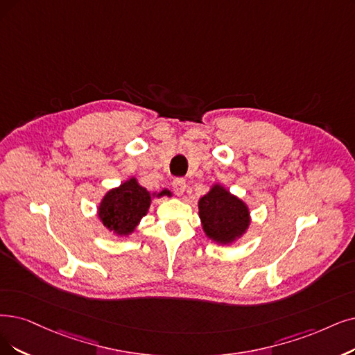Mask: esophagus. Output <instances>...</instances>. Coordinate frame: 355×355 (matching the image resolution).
Wrapping results in <instances>:
<instances>
[{
  "mask_svg": "<svg viewBox=\"0 0 355 355\" xmlns=\"http://www.w3.org/2000/svg\"><path fill=\"white\" fill-rule=\"evenodd\" d=\"M172 187H173V191L176 195H183V192H185V189H187V182L183 179H175Z\"/></svg>",
  "mask_w": 355,
  "mask_h": 355,
  "instance_id": "34e87169",
  "label": "esophagus"
}]
</instances>
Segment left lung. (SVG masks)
I'll return each instance as SVG.
<instances>
[{
  "label": "left lung",
  "instance_id": "1",
  "mask_svg": "<svg viewBox=\"0 0 355 355\" xmlns=\"http://www.w3.org/2000/svg\"><path fill=\"white\" fill-rule=\"evenodd\" d=\"M198 214L205 236L221 246L237 243L250 227L248 204L221 183H214L198 201Z\"/></svg>",
  "mask_w": 355,
  "mask_h": 355
}]
</instances>
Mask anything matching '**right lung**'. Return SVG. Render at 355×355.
<instances>
[{
	"label": "right lung",
	"instance_id": "add662e5",
	"mask_svg": "<svg viewBox=\"0 0 355 355\" xmlns=\"http://www.w3.org/2000/svg\"><path fill=\"white\" fill-rule=\"evenodd\" d=\"M162 196H172V192L164 188L151 193L139 185L135 176H131L105 193L97 207V217L110 233L126 237L135 232L141 218L147 216L153 198Z\"/></svg>",
	"mask_w": 355,
	"mask_h": 355
}]
</instances>
